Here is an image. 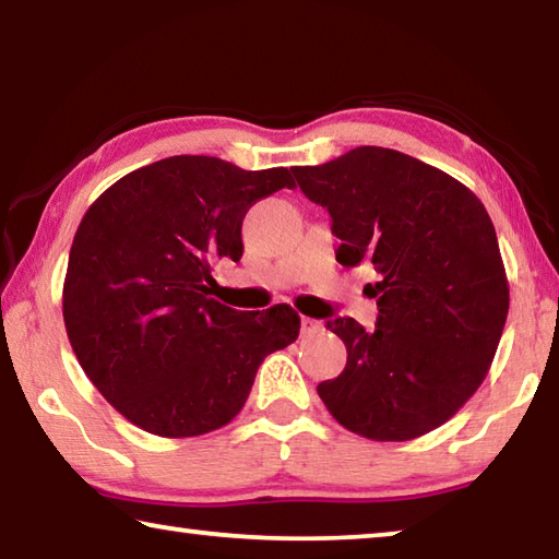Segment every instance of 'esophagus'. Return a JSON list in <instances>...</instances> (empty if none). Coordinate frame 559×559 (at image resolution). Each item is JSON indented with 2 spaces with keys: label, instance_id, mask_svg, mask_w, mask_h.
Instances as JSON below:
<instances>
[{
  "label": "esophagus",
  "instance_id": "esophagus-1",
  "mask_svg": "<svg viewBox=\"0 0 559 559\" xmlns=\"http://www.w3.org/2000/svg\"><path fill=\"white\" fill-rule=\"evenodd\" d=\"M318 330H320L318 320H313V318H300V333H302V335H313V333H318Z\"/></svg>",
  "mask_w": 559,
  "mask_h": 559
}]
</instances>
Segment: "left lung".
Returning <instances> with one entry per match:
<instances>
[{"instance_id":"left-lung-1","label":"left lung","mask_w":559,"mask_h":559,"mask_svg":"<svg viewBox=\"0 0 559 559\" xmlns=\"http://www.w3.org/2000/svg\"><path fill=\"white\" fill-rule=\"evenodd\" d=\"M325 206L343 266L370 263L380 318L328 328L347 347L318 384L337 424L372 441H409L441 427L486 380L508 318V278L493 222L459 179L396 150L362 145L293 169Z\"/></svg>"}]
</instances>
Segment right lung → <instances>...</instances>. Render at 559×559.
Returning a JSON list of instances; mask_svg holds the SVG:
<instances>
[{"instance_id": "add662e5", "label": "right lung", "mask_w": 559, "mask_h": 559, "mask_svg": "<svg viewBox=\"0 0 559 559\" xmlns=\"http://www.w3.org/2000/svg\"><path fill=\"white\" fill-rule=\"evenodd\" d=\"M296 182L286 167L241 169L175 155L110 185L73 236L63 323L96 390L147 433L202 437L229 424L263 357L296 343L286 302L241 313L210 298L216 259L239 261L241 222Z\"/></svg>"}]
</instances>
